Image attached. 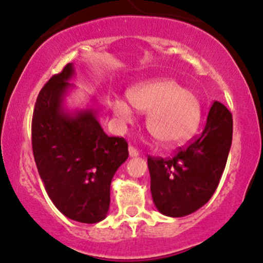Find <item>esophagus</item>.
<instances>
[{"label": "esophagus", "instance_id": "34e87169", "mask_svg": "<svg viewBox=\"0 0 263 263\" xmlns=\"http://www.w3.org/2000/svg\"><path fill=\"white\" fill-rule=\"evenodd\" d=\"M129 155H130L132 158H134V157H138V155H139V152H138V149H135L134 146H129Z\"/></svg>", "mask_w": 263, "mask_h": 263}]
</instances>
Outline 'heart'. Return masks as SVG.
Listing matches in <instances>:
<instances>
[{
  "mask_svg": "<svg viewBox=\"0 0 263 263\" xmlns=\"http://www.w3.org/2000/svg\"><path fill=\"white\" fill-rule=\"evenodd\" d=\"M126 95L133 108L148 114L146 129L162 145L172 146L183 143L198 126V98L176 81L163 78L151 79L130 87ZM109 108L121 126L134 121V110L121 99L110 101Z\"/></svg>",
  "mask_w": 263,
  "mask_h": 263,
  "instance_id": "obj_1",
  "label": "heart"
}]
</instances>
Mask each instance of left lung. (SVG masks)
Returning a JSON list of instances; mask_svg holds the SVG:
<instances>
[{
  "mask_svg": "<svg viewBox=\"0 0 263 263\" xmlns=\"http://www.w3.org/2000/svg\"><path fill=\"white\" fill-rule=\"evenodd\" d=\"M232 132V114L214 101L202 134L187 148L169 159L148 158L152 197L160 213L184 217L211 199L227 163Z\"/></svg>",
  "mask_w": 263,
  "mask_h": 263,
  "instance_id": "left-lung-1",
  "label": "left lung"
}]
</instances>
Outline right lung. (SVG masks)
I'll return each instance as SVG.
<instances>
[{
	"mask_svg": "<svg viewBox=\"0 0 263 263\" xmlns=\"http://www.w3.org/2000/svg\"><path fill=\"white\" fill-rule=\"evenodd\" d=\"M74 75L67 64L41 89L31 126L32 152L55 207L72 221L91 224L108 214L111 179L129 152L124 138L104 133L97 110L64 108Z\"/></svg>",
	"mask_w": 263,
	"mask_h": 263,
	"instance_id": "1",
	"label": "right lung"
}]
</instances>
